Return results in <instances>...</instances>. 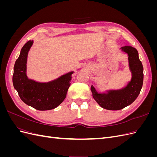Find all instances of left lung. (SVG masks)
Listing matches in <instances>:
<instances>
[{
    "mask_svg": "<svg viewBox=\"0 0 157 157\" xmlns=\"http://www.w3.org/2000/svg\"><path fill=\"white\" fill-rule=\"evenodd\" d=\"M128 56V64L132 73L130 81L126 86L119 90H107L105 92H98L92 85V96L99 105L107 110L117 111L134 102L143 86L144 67L140 60L137 50L132 46H125L121 48Z\"/></svg>",
    "mask_w": 157,
    "mask_h": 157,
    "instance_id": "1",
    "label": "left lung"
}]
</instances>
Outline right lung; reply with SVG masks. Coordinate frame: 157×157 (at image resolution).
Returning <instances> with one entry per match:
<instances>
[{"label":"right lung","instance_id":"obj_1","mask_svg":"<svg viewBox=\"0 0 157 157\" xmlns=\"http://www.w3.org/2000/svg\"><path fill=\"white\" fill-rule=\"evenodd\" d=\"M33 40L23 46L13 67V87L21 100L36 110H51L59 106L67 96L74 71L60 76L48 82H40L29 79L27 75L28 53Z\"/></svg>","mask_w":157,"mask_h":157}]
</instances>
